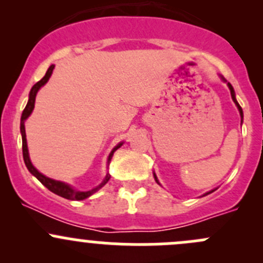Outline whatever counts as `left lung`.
I'll use <instances>...</instances> for the list:
<instances>
[{"mask_svg":"<svg viewBox=\"0 0 263 263\" xmlns=\"http://www.w3.org/2000/svg\"><path fill=\"white\" fill-rule=\"evenodd\" d=\"M222 80L225 81V79L224 78H221ZM228 86H229V90H230V94H232V99H233V102L235 103V105H237V108H238V110H239V113H240V117H242L243 118V110H242V108H240V105L238 104V102H237V99H235V92H234V89H233V86L232 85L229 84V82H228ZM154 178H155V181H156V183H159V181H158V178H156V176H155V173H154ZM213 192V191H210V192H208V193H205V195L203 196H206V195H209V193H211Z\"/></svg>","mask_w":263,"mask_h":263,"instance_id":"left-lung-1","label":"left lung"}]
</instances>
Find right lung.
<instances>
[{
	"label": "right lung",
	"instance_id": "1",
	"mask_svg": "<svg viewBox=\"0 0 263 263\" xmlns=\"http://www.w3.org/2000/svg\"><path fill=\"white\" fill-rule=\"evenodd\" d=\"M53 68H54V65L49 66L48 71L46 72V75H44V78L42 79L41 81L36 82L35 85H34L33 87H31L30 90V94H29V100H28V104H26L25 109L23 110V115H21V122H20V131H21V139H23V156H24V161H25V165L26 168H28V171L30 172L31 174H33L34 177H35L36 179H38L39 182L42 183L43 185H46L47 188L50 191V192L55 193V195L61 196V197L63 198H67V200H72V201H81V200H85V198L90 197V196L92 195V193H95L97 191H99L100 188L103 187V185L105 184L108 181H109L110 176L109 174H107L105 176V178L103 179V182L100 183L99 185H97L95 188H92V190L90 191H78V190H73L71 185H68L67 183H63V182H60V181H54V179H50L48 177L43 176L42 173H39L38 171H36L35 168H34V165L31 164L30 161V158H29V151H28V144H26V135H25V121L28 119V117L31 115V112H33L34 109V104H35V97H36V92L39 91V89H41L43 85L47 84V81L49 80L50 75H52L53 72ZM123 145V142H119L117 146L113 148L112 151H110L109 156H108V163L110 161V159H112L113 154H115V151L117 148H119Z\"/></svg>",
	"mask_w": 263,
	"mask_h": 263
}]
</instances>
